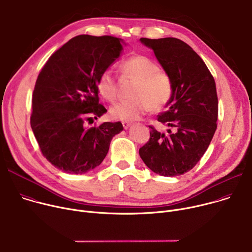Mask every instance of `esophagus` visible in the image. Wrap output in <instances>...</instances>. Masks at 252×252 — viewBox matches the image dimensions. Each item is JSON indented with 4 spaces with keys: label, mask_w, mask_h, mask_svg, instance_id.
<instances>
[{
    "label": "esophagus",
    "mask_w": 252,
    "mask_h": 252,
    "mask_svg": "<svg viewBox=\"0 0 252 252\" xmlns=\"http://www.w3.org/2000/svg\"><path fill=\"white\" fill-rule=\"evenodd\" d=\"M122 124H123V126H124V128H125V129H126V128L130 126V124H129L128 122H123Z\"/></svg>",
    "instance_id": "1"
}]
</instances>
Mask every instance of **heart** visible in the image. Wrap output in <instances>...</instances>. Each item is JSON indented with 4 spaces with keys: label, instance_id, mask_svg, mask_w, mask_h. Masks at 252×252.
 Segmentation results:
<instances>
[{
    "label": "heart",
    "instance_id": "b5f03b06",
    "mask_svg": "<svg viewBox=\"0 0 252 252\" xmlns=\"http://www.w3.org/2000/svg\"><path fill=\"white\" fill-rule=\"evenodd\" d=\"M120 69L124 76L136 79L129 100L111 106L110 116L114 120L133 122L140 120L152 108L163 107L173 95V81L170 75L159 70L158 65L146 55H134L125 60ZM118 82L110 69L103 70L97 79L99 94L108 101L118 96Z\"/></svg>",
    "mask_w": 252,
    "mask_h": 252
}]
</instances>
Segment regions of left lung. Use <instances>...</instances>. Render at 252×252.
Segmentation results:
<instances>
[{
	"mask_svg": "<svg viewBox=\"0 0 252 252\" xmlns=\"http://www.w3.org/2000/svg\"><path fill=\"white\" fill-rule=\"evenodd\" d=\"M140 40L153 49L170 75L173 95L167 110L158 114V122L168 127L167 131L149 126L150 140L139 153L154 173L180 176L200 161L217 128L215 80L202 58L184 41L172 37Z\"/></svg>",
	"mask_w": 252,
	"mask_h": 252,
	"instance_id": "8db88e82",
	"label": "left lung"
}]
</instances>
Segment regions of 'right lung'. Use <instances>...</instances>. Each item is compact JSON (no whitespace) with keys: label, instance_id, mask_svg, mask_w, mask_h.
<instances>
[{"label":"right lung","instance_id":"add662e5","mask_svg":"<svg viewBox=\"0 0 252 252\" xmlns=\"http://www.w3.org/2000/svg\"><path fill=\"white\" fill-rule=\"evenodd\" d=\"M121 41L76 36L49 57L38 75L31 127L42 155L65 173L84 174L99 166L111 139L124 129L120 122L85 126L107 111L99 103L97 79L120 57Z\"/></svg>","mask_w":252,"mask_h":252}]
</instances>
